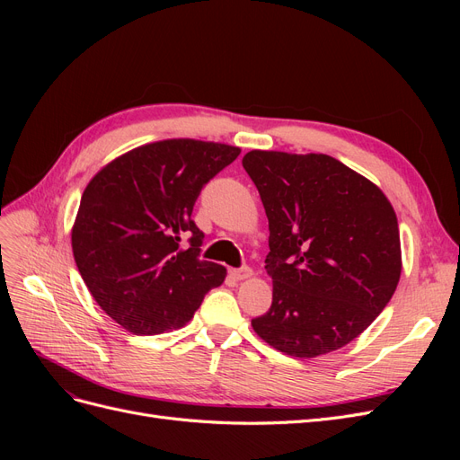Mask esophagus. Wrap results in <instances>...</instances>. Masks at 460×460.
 Here are the masks:
<instances>
[{
    "label": "esophagus",
    "instance_id": "obj_1",
    "mask_svg": "<svg viewBox=\"0 0 460 460\" xmlns=\"http://www.w3.org/2000/svg\"><path fill=\"white\" fill-rule=\"evenodd\" d=\"M230 276L234 280H247V278L253 276V270L249 267H242V269H230Z\"/></svg>",
    "mask_w": 460,
    "mask_h": 460
}]
</instances>
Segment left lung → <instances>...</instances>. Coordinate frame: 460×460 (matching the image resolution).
Returning a JSON list of instances; mask_svg holds the SVG:
<instances>
[{
    "instance_id": "8db88e82",
    "label": "left lung",
    "mask_w": 460,
    "mask_h": 460,
    "mask_svg": "<svg viewBox=\"0 0 460 460\" xmlns=\"http://www.w3.org/2000/svg\"><path fill=\"white\" fill-rule=\"evenodd\" d=\"M245 172L269 218L264 269L270 309L253 318L261 340L313 358L358 338L395 294L397 217L384 191L324 153H245Z\"/></svg>"
}]
</instances>
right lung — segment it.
<instances>
[{"label": "right lung", "mask_w": 460, "mask_h": 460, "mask_svg": "<svg viewBox=\"0 0 460 460\" xmlns=\"http://www.w3.org/2000/svg\"><path fill=\"white\" fill-rule=\"evenodd\" d=\"M240 147L163 140L105 164L82 193L73 253L97 305L137 336L182 328L226 269L201 261L191 211L203 186ZM189 245H183V240Z\"/></svg>", "instance_id": "right-lung-1"}]
</instances>
